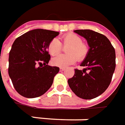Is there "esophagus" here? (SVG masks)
Masks as SVG:
<instances>
[{
	"mask_svg": "<svg viewBox=\"0 0 125 125\" xmlns=\"http://www.w3.org/2000/svg\"><path fill=\"white\" fill-rule=\"evenodd\" d=\"M65 68H62V67H61V68H60V72H63V71H65Z\"/></svg>",
	"mask_w": 125,
	"mask_h": 125,
	"instance_id": "1",
	"label": "esophagus"
}]
</instances>
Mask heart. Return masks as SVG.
I'll use <instances>...</instances> for the list:
<instances>
[{"mask_svg":"<svg viewBox=\"0 0 125 125\" xmlns=\"http://www.w3.org/2000/svg\"><path fill=\"white\" fill-rule=\"evenodd\" d=\"M62 43L65 46L70 45L67 49L68 54H61L54 57L52 64L60 67H66L74 64L77 60H83L88 53V46L82 42V40L76 34L69 33L62 37ZM62 50V44L57 38L53 39L48 45V51L51 55L58 54Z\"/></svg>","mask_w":125,"mask_h":125,"instance_id":"heart-1","label":"heart"}]
</instances>
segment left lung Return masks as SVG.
I'll return each instance as SVG.
<instances>
[{
  "label": "left lung",
  "instance_id": "obj_1",
  "mask_svg": "<svg viewBox=\"0 0 125 125\" xmlns=\"http://www.w3.org/2000/svg\"><path fill=\"white\" fill-rule=\"evenodd\" d=\"M74 32L88 42V53L81 66L76 70L68 84L74 93L80 98L92 99L108 88L115 68V51L108 38L92 30H76Z\"/></svg>",
  "mask_w": 125,
  "mask_h": 125
}]
</instances>
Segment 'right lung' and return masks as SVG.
<instances>
[{"label": "right lung", "mask_w": 125, "mask_h": 125, "mask_svg": "<svg viewBox=\"0 0 125 125\" xmlns=\"http://www.w3.org/2000/svg\"><path fill=\"white\" fill-rule=\"evenodd\" d=\"M59 32L34 29L17 37L9 54L8 74L17 93L27 98L45 93L53 84L59 67L47 64L48 45Z\"/></svg>", "instance_id": "add662e5"}]
</instances>
